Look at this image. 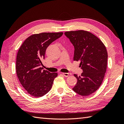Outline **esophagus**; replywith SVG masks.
Masks as SVG:
<instances>
[{"label":"esophagus","mask_w":124,"mask_h":124,"mask_svg":"<svg viewBox=\"0 0 124 124\" xmlns=\"http://www.w3.org/2000/svg\"><path fill=\"white\" fill-rule=\"evenodd\" d=\"M62 74L65 77H68L69 76H71V73H62Z\"/></svg>","instance_id":"obj_1"}]
</instances>
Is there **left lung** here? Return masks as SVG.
<instances>
[{
    "label": "left lung",
    "instance_id": "1",
    "mask_svg": "<svg viewBox=\"0 0 124 124\" xmlns=\"http://www.w3.org/2000/svg\"><path fill=\"white\" fill-rule=\"evenodd\" d=\"M74 48L73 60L80 61L83 72L74 76L77 83L72 88L78 95L87 96L96 91L106 72L108 54L106 47L98 38L84 31L65 32Z\"/></svg>",
    "mask_w": 124,
    "mask_h": 124
}]
</instances>
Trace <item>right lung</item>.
Here are the masks:
<instances>
[{
    "instance_id": "obj_1",
    "label": "right lung",
    "mask_w": 124,
    "mask_h": 124,
    "mask_svg": "<svg viewBox=\"0 0 124 124\" xmlns=\"http://www.w3.org/2000/svg\"><path fill=\"white\" fill-rule=\"evenodd\" d=\"M63 32H43L26 39L18 50L16 71L21 84L34 97H40L49 92L57 73L43 70L41 59H44L47 47L59 38Z\"/></svg>"
}]
</instances>
